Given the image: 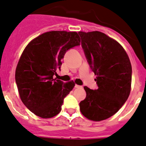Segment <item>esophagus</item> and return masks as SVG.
<instances>
[{"instance_id": "1", "label": "esophagus", "mask_w": 146, "mask_h": 146, "mask_svg": "<svg viewBox=\"0 0 146 146\" xmlns=\"http://www.w3.org/2000/svg\"><path fill=\"white\" fill-rule=\"evenodd\" d=\"M75 88H82V86H79V85H77V84H75L74 86Z\"/></svg>"}]
</instances>
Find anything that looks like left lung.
Segmentation results:
<instances>
[{
  "label": "left lung",
  "mask_w": 146,
  "mask_h": 146,
  "mask_svg": "<svg viewBox=\"0 0 146 146\" xmlns=\"http://www.w3.org/2000/svg\"><path fill=\"white\" fill-rule=\"evenodd\" d=\"M78 34L98 86L97 89L84 87L86 96L79 103L80 111L89 120L100 121L114 115L128 99L132 77L131 62L122 46L104 33Z\"/></svg>",
  "instance_id": "obj_1"
}]
</instances>
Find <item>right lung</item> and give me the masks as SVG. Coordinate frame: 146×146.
I'll list each match as a JSON object with an SVG mask.
<instances>
[{
	"label": "right lung",
	"instance_id": "1",
	"mask_svg": "<svg viewBox=\"0 0 146 146\" xmlns=\"http://www.w3.org/2000/svg\"><path fill=\"white\" fill-rule=\"evenodd\" d=\"M80 45L76 32L50 31L32 40L15 70V82L25 106L37 116L48 119L62 110L64 99L74 86L54 79L65 53Z\"/></svg>",
	"mask_w": 146,
	"mask_h": 146
}]
</instances>
